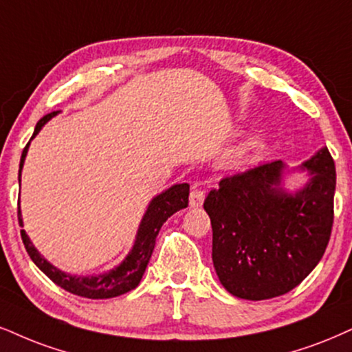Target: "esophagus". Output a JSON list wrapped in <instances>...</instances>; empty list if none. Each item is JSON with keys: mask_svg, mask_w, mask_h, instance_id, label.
<instances>
[{"mask_svg": "<svg viewBox=\"0 0 352 352\" xmlns=\"http://www.w3.org/2000/svg\"><path fill=\"white\" fill-rule=\"evenodd\" d=\"M204 199H206V192H204V189L199 186V183H196L192 188H190V196H189L190 207H201Z\"/></svg>", "mask_w": 352, "mask_h": 352, "instance_id": "34e87169", "label": "esophagus"}]
</instances>
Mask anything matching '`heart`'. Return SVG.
Masks as SVG:
<instances>
[{"mask_svg": "<svg viewBox=\"0 0 352 352\" xmlns=\"http://www.w3.org/2000/svg\"><path fill=\"white\" fill-rule=\"evenodd\" d=\"M263 145H264V135L261 132H256V133H253V135H250L245 140V143L240 146V148L236 150L235 156H233L235 164L245 163L246 160L251 158L254 153H258V151L263 148Z\"/></svg>", "mask_w": 352, "mask_h": 352, "instance_id": "obj_1", "label": "heart"}]
</instances>
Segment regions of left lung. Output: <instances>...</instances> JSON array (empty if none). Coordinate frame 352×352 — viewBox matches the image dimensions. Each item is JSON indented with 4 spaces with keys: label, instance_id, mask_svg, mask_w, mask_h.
I'll return each instance as SVG.
<instances>
[{
    "label": "left lung",
    "instance_id": "left-lung-1",
    "mask_svg": "<svg viewBox=\"0 0 352 352\" xmlns=\"http://www.w3.org/2000/svg\"><path fill=\"white\" fill-rule=\"evenodd\" d=\"M303 168L311 177L294 196L280 188V160L223 176L207 194L212 261L232 296H284L323 258L335 220V160L323 148Z\"/></svg>",
    "mask_w": 352,
    "mask_h": 352
}]
</instances>
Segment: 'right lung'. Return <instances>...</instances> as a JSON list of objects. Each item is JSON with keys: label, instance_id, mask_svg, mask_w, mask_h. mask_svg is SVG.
<instances>
[{"label": "right lung", "instance_id": "obj_1", "mask_svg": "<svg viewBox=\"0 0 352 352\" xmlns=\"http://www.w3.org/2000/svg\"><path fill=\"white\" fill-rule=\"evenodd\" d=\"M56 112H50V114L43 116L36 125L32 138L37 135L38 130L42 129V125L54 117ZM28 146L23 150L21 155V164H19V181H21V169H23L25 153H28ZM189 204V184H176L168 190H164L163 194L156 196L153 201L150 202L148 210H146L145 217H143L140 228H138V235L133 245L132 251H130L127 258L124 259L122 264H119L116 269L106 272V274L94 276V277H76L65 274V272L58 271V269L52 266L50 263H47L45 259L38 254V251L34 248V245L25 235L24 230H21V238L25 246V251L30 256L36 266L49 277L50 280H54L58 287L67 290V292L73 294V296L85 297V298H112L117 296H122V294L129 292V290L135 289L140 284L143 272H145L146 264H148L151 253H153L156 236H158L160 228L166 222L168 217H171L175 212L186 209ZM17 219H19V225L23 227V220H21V210L17 209Z\"/></svg>", "mask_w": 352, "mask_h": 352}]
</instances>
